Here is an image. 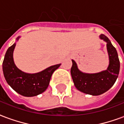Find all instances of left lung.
<instances>
[{"label":"left lung","mask_w":124,"mask_h":124,"mask_svg":"<svg viewBox=\"0 0 124 124\" xmlns=\"http://www.w3.org/2000/svg\"><path fill=\"white\" fill-rule=\"evenodd\" d=\"M100 38L107 42L109 58L107 70L96 73H83L78 70L76 63L73 60H72V67L71 68V75L76 88L82 93L93 96L105 93L113 86L118 77L120 67L116 48L106 36L101 34Z\"/></svg>","instance_id":"1"}]
</instances>
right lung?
<instances>
[{
	"label": "right lung",
	"mask_w": 124,
	"mask_h": 124,
	"mask_svg": "<svg viewBox=\"0 0 124 124\" xmlns=\"http://www.w3.org/2000/svg\"><path fill=\"white\" fill-rule=\"evenodd\" d=\"M15 46V43L8 48L3 60L2 70L5 80L15 92L22 96H37L46 90L52 74L61 64L51 66L38 73H25L19 70L14 63L13 53Z\"/></svg>",
	"instance_id": "add662e5"
}]
</instances>
